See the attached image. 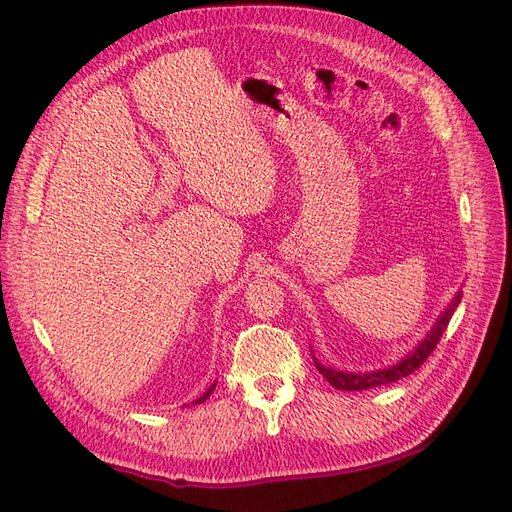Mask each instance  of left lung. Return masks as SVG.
Segmentation results:
<instances>
[{"mask_svg":"<svg viewBox=\"0 0 512 512\" xmlns=\"http://www.w3.org/2000/svg\"><path fill=\"white\" fill-rule=\"evenodd\" d=\"M459 301H461V292H457L455 301L444 309L442 316L436 320V324H433V329L427 333L423 342L418 344L406 356V359H401L397 365H393L389 369L369 371V374H350V371H337V369H331V367H324L322 363H318V359L314 356L316 369L320 371L324 378H327L329 384H333L335 389H339V391H365V389H374V386H380V384H389V382H397L399 378H406V376L412 374V371L421 367L429 359V354L433 352V348L438 346L442 333L446 331V324H448V320H451Z\"/></svg>","mask_w":512,"mask_h":512,"instance_id":"1","label":"left lung"}]
</instances>
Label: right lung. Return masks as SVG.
Masks as SVG:
<instances>
[{
  "label": "right lung",
  "instance_id": "1",
  "mask_svg": "<svg viewBox=\"0 0 512 512\" xmlns=\"http://www.w3.org/2000/svg\"><path fill=\"white\" fill-rule=\"evenodd\" d=\"M213 389H215V384H211V386H209V391H205L203 395H200V397L194 401V404H203V401H205V399H207V397L213 393Z\"/></svg>",
  "mask_w": 512,
  "mask_h": 512
}]
</instances>
